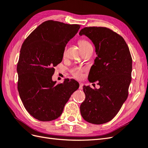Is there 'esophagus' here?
<instances>
[{
    "label": "esophagus",
    "mask_w": 148,
    "mask_h": 148,
    "mask_svg": "<svg viewBox=\"0 0 148 148\" xmlns=\"http://www.w3.org/2000/svg\"><path fill=\"white\" fill-rule=\"evenodd\" d=\"M83 85L84 84L82 83H79V89H82L83 87Z\"/></svg>",
    "instance_id": "esophagus-1"
}]
</instances>
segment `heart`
<instances>
[{
	"label": "heart",
	"instance_id": "1",
	"mask_svg": "<svg viewBox=\"0 0 148 148\" xmlns=\"http://www.w3.org/2000/svg\"><path fill=\"white\" fill-rule=\"evenodd\" d=\"M78 44L80 47V48L82 49V50L84 51L86 49L89 48V47H92L91 44H90L88 41L87 40L82 39H80L78 41ZM65 53V51L64 52V54ZM84 71V69H81V68H75L71 70V73L74 76L75 78H81L83 76V71Z\"/></svg>",
	"mask_w": 148,
	"mask_h": 148
}]
</instances>
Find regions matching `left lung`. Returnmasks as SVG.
Listing matches in <instances>:
<instances>
[{
    "mask_svg": "<svg viewBox=\"0 0 148 148\" xmlns=\"http://www.w3.org/2000/svg\"><path fill=\"white\" fill-rule=\"evenodd\" d=\"M79 34L91 40L97 57L88 75L89 82H97L99 89L84 86L85 100L80 112L86 122L99 125L117 114L128 95L132 80V59L124 39L105 27H86Z\"/></svg>",
    "mask_w": 148,
    "mask_h": 148,
    "instance_id": "obj_1",
    "label": "left lung"
}]
</instances>
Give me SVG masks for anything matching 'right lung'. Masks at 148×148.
<instances>
[{
  "mask_svg": "<svg viewBox=\"0 0 148 148\" xmlns=\"http://www.w3.org/2000/svg\"><path fill=\"white\" fill-rule=\"evenodd\" d=\"M80 26L48 20L27 37L20 50L18 91L23 106L36 119L47 122L59 117L71 95L79 88L73 79L56 84L54 66L63 59L66 44Z\"/></svg>",
  "mask_w": 148,
  "mask_h": 148,
  "instance_id": "obj_1",
  "label": "right lung"
}]
</instances>
